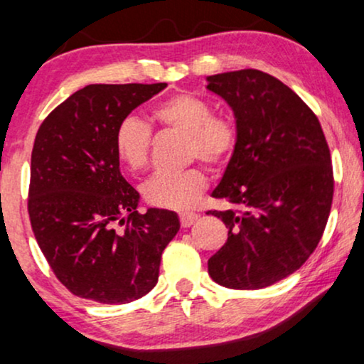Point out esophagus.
<instances>
[{
	"label": "esophagus",
	"mask_w": 364,
	"mask_h": 364,
	"mask_svg": "<svg viewBox=\"0 0 364 364\" xmlns=\"http://www.w3.org/2000/svg\"><path fill=\"white\" fill-rule=\"evenodd\" d=\"M198 220V215H196V213H181V215H179V222H181V227H191L195 224V222Z\"/></svg>",
	"instance_id": "34e87169"
}]
</instances>
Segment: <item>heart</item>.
I'll return each instance as SVG.
<instances>
[{
	"mask_svg": "<svg viewBox=\"0 0 364 364\" xmlns=\"http://www.w3.org/2000/svg\"><path fill=\"white\" fill-rule=\"evenodd\" d=\"M151 120L163 129L186 137L188 159L220 166L237 146V127L230 118L215 115L212 105L196 95L178 93L152 107ZM152 134L146 122L127 115L118 122L113 147L118 159L132 173L146 169L151 156ZM207 188V176L200 168L183 173H161L149 178L142 186L147 203L171 210H190Z\"/></svg>",
	"mask_w": 364,
	"mask_h": 364,
	"instance_id": "1",
	"label": "heart"
}]
</instances>
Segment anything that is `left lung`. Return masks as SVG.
Segmentation results:
<instances>
[{"mask_svg": "<svg viewBox=\"0 0 364 364\" xmlns=\"http://www.w3.org/2000/svg\"><path fill=\"white\" fill-rule=\"evenodd\" d=\"M237 127V146L213 198L229 210V237L208 259V274L232 290H259L309 259L331 213L334 178L315 113L287 85L257 69L207 77Z\"/></svg>", "mask_w": 364, "mask_h": 364, "instance_id": "left-lung-1", "label": "left lung"}]
</instances>
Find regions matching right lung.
<instances>
[{"label":"right lung","instance_id":"obj_1","mask_svg":"<svg viewBox=\"0 0 364 364\" xmlns=\"http://www.w3.org/2000/svg\"><path fill=\"white\" fill-rule=\"evenodd\" d=\"M166 86L87 85L35 135L30 224L57 279L81 299L129 304L147 295L179 230L174 212H137L140 195L122 176L113 147L118 122Z\"/></svg>","mask_w":364,"mask_h":364}]
</instances>
